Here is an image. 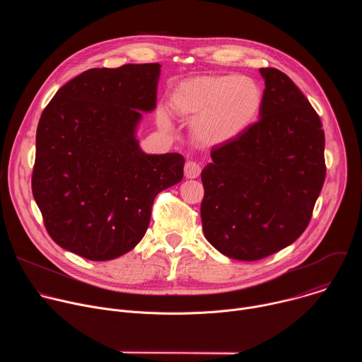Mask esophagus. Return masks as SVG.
Wrapping results in <instances>:
<instances>
[{
    "label": "esophagus",
    "mask_w": 362,
    "mask_h": 362,
    "mask_svg": "<svg viewBox=\"0 0 362 362\" xmlns=\"http://www.w3.org/2000/svg\"><path fill=\"white\" fill-rule=\"evenodd\" d=\"M200 172H202V169H200V165L197 162H194V160L186 162V165H185V176L187 179L197 177L200 175Z\"/></svg>",
    "instance_id": "34e87169"
}]
</instances>
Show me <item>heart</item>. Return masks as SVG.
<instances>
[{"label":"heart","instance_id":"1","mask_svg":"<svg viewBox=\"0 0 362 362\" xmlns=\"http://www.w3.org/2000/svg\"><path fill=\"white\" fill-rule=\"evenodd\" d=\"M170 109L193 119L192 134L202 146L225 144L242 134L259 115L264 90L245 76H204L179 84L170 95ZM160 127L172 123L165 110L158 115Z\"/></svg>","mask_w":362,"mask_h":362}]
</instances>
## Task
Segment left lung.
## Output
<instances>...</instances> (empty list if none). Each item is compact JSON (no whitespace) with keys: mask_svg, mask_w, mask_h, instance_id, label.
<instances>
[{"mask_svg":"<svg viewBox=\"0 0 362 362\" xmlns=\"http://www.w3.org/2000/svg\"><path fill=\"white\" fill-rule=\"evenodd\" d=\"M265 78L261 119L212 148L202 170L204 238L238 261H259L295 242L325 180V134L311 103L282 71Z\"/></svg>","mask_w":362,"mask_h":362,"instance_id":"obj_1","label":"left lung"}]
</instances>
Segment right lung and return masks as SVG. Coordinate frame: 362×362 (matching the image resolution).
Wrapping results in <instances>:
<instances>
[{"mask_svg": "<svg viewBox=\"0 0 362 362\" xmlns=\"http://www.w3.org/2000/svg\"><path fill=\"white\" fill-rule=\"evenodd\" d=\"M160 64L90 69L44 109L31 189L57 245L110 261L144 236L154 197L179 183V153L146 154L136 140L141 112L156 107Z\"/></svg>", "mask_w": 362, "mask_h": 362, "instance_id": "1", "label": "right lung"}]
</instances>
